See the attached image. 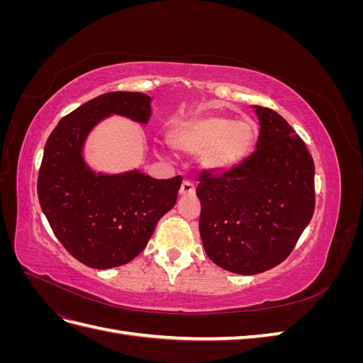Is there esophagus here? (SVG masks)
<instances>
[{
  "label": "esophagus",
  "mask_w": 363,
  "mask_h": 363,
  "mask_svg": "<svg viewBox=\"0 0 363 363\" xmlns=\"http://www.w3.org/2000/svg\"><path fill=\"white\" fill-rule=\"evenodd\" d=\"M195 194V186L191 180H184L180 186V195H194Z\"/></svg>",
  "instance_id": "1"
}]
</instances>
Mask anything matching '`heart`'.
I'll return each mask as SVG.
<instances>
[{
	"label": "heart",
	"mask_w": 363,
	"mask_h": 363,
	"mask_svg": "<svg viewBox=\"0 0 363 363\" xmlns=\"http://www.w3.org/2000/svg\"><path fill=\"white\" fill-rule=\"evenodd\" d=\"M169 144L184 155L203 152L204 167L227 171L242 162L256 140V127L225 115H201L186 119L169 131Z\"/></svg>",
	"instance_id": "1"
}]
</instances>
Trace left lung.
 <instances>
[{
	"label": "left lung",
	"instance_id": "left-lung-1",
	"mask_svg": "<svg viewBox=\"0 0 363 363\" xmlns=\"http://www.w3.org/2000/svg\"><path fill=\"white\" fill-rule=\"evenodd\" d=\"M256 107L257 148L235 168L196 179L207 256L230 272L259 274L295 248L315 211V164L304 140L276 111Z\"/></svg>",
	"mask_w": 363,
	"mask_h": 363
}]
</instances>
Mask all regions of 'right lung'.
<instances>
[{
    "instance_id": "obj_1",
    "label": "right lung",
    "mask_w": 363,
    "mask_h": 363,
    "mask_svg": "<svg viewBox=\"0 0 363 363\" xmlns=\"http://www.w3.org/2000/svg\"><path fill=\"white\" fill-rule=\"evenodd\" d=\"M112 113L147 123L151 98L118 91L77 107L51 131L38 175L39 203L54 235L71 256L96 269L124 265L142 252L177 201L183 180H157L138 171L111 177L87 169L83 142Z\"/></svg>"
}]
</instances>
